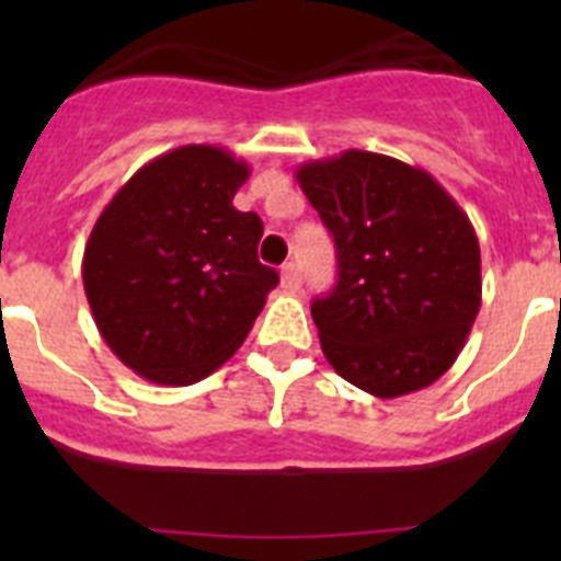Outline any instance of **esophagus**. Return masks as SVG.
<instances>
[{
	"mask_svg": "<svg viewBox=\"0 0 561 561\" xmlns=\"http://www.w3.org/2000/svg\"><path fill=\"white\" fill-rule=\"evenodd\" d=\"M280 284H284L286 291H297L300 284H304V277H300V270H297L295 261H286L284 270H280Z\"/></svg>",
	"mask_w": 561,
	"mask_h": 561,
	"instance_id": "1",
	"label": "esophagus"
}]
</instances>
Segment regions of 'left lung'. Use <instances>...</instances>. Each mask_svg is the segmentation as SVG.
<instances>
[{
	"mask_svg": "<svg viewBox=\"0 0 561 561\" xmlns=\"http://www.w3.org/2000/svg\"><path fill=\"white\" fill-rule=\"evenodd\" d=\"M295 176L336 247V286L311 304L331 368L376 399L430 388L480 311L469 216L427 171L385 153L351 148Z\"/></svg>",
	"mask_w": 561,
	"mask_h": 561,
	"instance_id": "left-lung-1",
	"label": "left lung"
}]
</instances>
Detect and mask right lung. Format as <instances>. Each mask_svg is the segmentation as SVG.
<instances>
[{"mask_svg":"<svg viewBox=\"0 0 561 561\" xmlns=\"http://www.w3.org/2000/svg\"><path fill=\"white\" fill-rule=\"evenodd\" d=\"M250 165L221 146L146 162L103 207L83 289L112 354L153 385L185 388L250 334L277 272L257 261L264 225L232 207Z\"/></svg>","mask_w":561,"mask_h":561,"instance_id":"right-lung-1","label":"right lung"}]
</instances>
